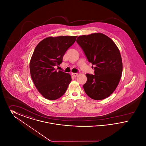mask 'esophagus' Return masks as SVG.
<instances>
[{"label": "esophagus", "mask_w": 146, "mask_h": 146, "mask_svg": "<svg viewBox=\"0 0 146 146\" xmlns=\"http://www.w3.org/2000/svg\"><path fill=\"white\" fill-rule=\"evenodd\" d=\"M72 75L73 76L76 77V76H78V73H72Z\"/></svg>", "instance_id": "esophagus-1"}]
</instances>
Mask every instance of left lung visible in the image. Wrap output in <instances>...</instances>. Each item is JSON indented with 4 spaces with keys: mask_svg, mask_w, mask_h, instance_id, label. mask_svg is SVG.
Segmentation results:
<instances>
[{
    "mask_svg": "<svg viewBox=\"0 0 146 146\" xmlns=\"http://www.w3.org/2000/svg\"><path fill=\"white\" fill-rule=\"evenodd\" d=\"M76 41L94 66V75L86 74L87 81L83 85L85 93L95 100L110 96L117 88L123 71L118 47L111 38L100 33L79 36Z\"/></svg>",
    "mask_w": 146,
    "mask_h": 146,
    "instance_id": "left-lung-1",
    "label": "left lung"
}]
</instances>
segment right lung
Masks as SVG:
<instances>
[{
	"instance_id": "add662e5",
	"label": "right lung",
	"mask_w": 146,
	"mask_h": 146,
	"mask_svg": "<svg viewBox=\"0 0 146 146\" xmlns=\"http://www.w3.org/2000/svg\"><path fill=\"white\" fill-rule=\"evenodd\" d=\"M77 36L48 37L35 47L29 68L35 87L43 97L55 100L67 90L72 80L70 74L55 69L62 62L63 56L76 42Z\"/></svg>"
}]
</instances>
